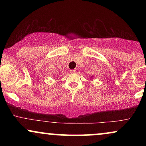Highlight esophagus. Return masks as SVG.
<instances>
[{"mask_svg": "<svg viewBox=\"0 0 146 146\" xmlns=\"http://www.w3.org/2000/svg\"><path fill=\"white\" fill-rule=\"evenodd\" d=\"M75 70H71V72H70V73H75Z\"/></svg>", "mask_w": 146, "mask_h": 146, "instance_id": "esophagus-1", "label": "esophagus"}]
</instances>
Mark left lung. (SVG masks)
<instances>
[{"label":"left lung","instance_id":"left-lung-1","mask_svg":"<svg viewBox=\"0 0 146 146\" xmlns=\"http://www.w3.org/2000/svg\"><path fill=\"white\" fill-rule=\"evenodd\" d=\"M90 78H92V79H93V76H92V75H91V77H90Z\"/></svg>","mask_w":146,"mask_h":146}]
</instances>
